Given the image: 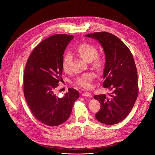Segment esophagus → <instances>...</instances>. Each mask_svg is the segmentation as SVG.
<instances>
[{
  "instance_id": "obj_1",
  "label": "esophagus",
  "mask_w": 155,
  "mask_h": 155,
  "mask_svg": "<svg viewBox=\"0 0 155 155\" xmlns=\"http://www.w3.org/2000/svg\"><path fill=\"white\" fill-rule=\"evenodd\" d=\"M82 96L83 97H91L92 95L91 93H84L83 94H82Z\"/></svg>"
}]
</instances>
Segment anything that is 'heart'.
Returning a JSON list of instances; mask_svg holds the SVG:
<instances>
[{"label":"heart","mask_w":155,"mask_h":155,"mask_svg":"<svg viewBox=\"0 0 155 155\" xmlns=\"http://www.w3.org/2000/svg\"><path fill=\"white\" fill-rule=\"evenodd\" d=\"M78 55L85 61L90 62L93 61L94 67L96 69H101L104 65L103 59L97 56V48L93 45L87 43H83L76 49ZM72 56L70 53H66L62 58V69L65 73H69L71 71V64ZM95 75L92 72L86 73L76 80V84L82 87L88 89L91 86V82L94 78Z\"/></svg>","instance_id":"1"}]
</instances>
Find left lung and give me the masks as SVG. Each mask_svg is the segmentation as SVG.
<instances>
[{
  "label": "left lung",
  "instance_id": "8db88e82",
  "mask_svg": "<svg viewBox=\"0 0 155 155\" xmlns=\"http://www.w3.org/2000/svg\"><path fill=\"white\" fill-rule=\"evenodd\" d=\"M96 40L103 48L105 63L103 86L111 93L95 95L101 104L96 118L101 123L113 125L123 121L130 113L137 98V71L129 49L115 35L108 32L85 35Z\"/></svg>",
  "mask_w": 155,
  "mask_h": 155
}]
</instances>
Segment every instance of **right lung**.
Segmentation results:
<instances>
[{"label":"right lung","instance_id":"right-lung-1","mask_svg":"<svg viewBox=\"0 0 155 155\" xmlns=\"http://www.w3.org/2000/svg\"><path fill=\"white\" fill-rule=\"evenodd\" d=\"M73 35L57 34L43 40L31 54L25 70L24 94L34 116L50 126L69 118L78 92L69 88L61 98L54 93L61 81L64 51Z\"/></svg>","mask_w":155,"mask_h":155}]
</instances>
